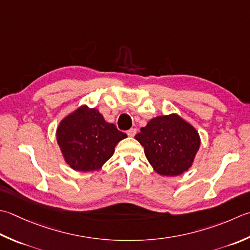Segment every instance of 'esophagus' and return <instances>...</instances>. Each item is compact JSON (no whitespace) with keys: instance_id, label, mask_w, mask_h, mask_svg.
Segmentation results:
<instances>
[{"instance_id":"obj_1","label":"esophagus","mask_w":250,"mask_h":250,"mask_svg":"<svg viewBox=\"0 0 250 250\" xmlns=\"http://www.w3.org/2000/svg\"><path fill=\"white\" fill-rule=\"evenodd\" d=\"M126 134H128V135L130 136V138H133V136L136 134V129L131 128L130 130L126 131Z\"/></svg>"}]
</instances>
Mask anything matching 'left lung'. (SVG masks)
Wrapping results in <instances>:
<instances>
[{"mask_svg":"<svg viewBox=\"0 0 250 250\" xmlns=\"http://www.w3.org/2000/svg\"><path fill=\"white\" fill-rule=\"evenodd\" d=\"M148 163L160 175L175 177L188 171L199 149L200 138L192 125L177 114L158 116L135 135Z\"/></svg>","mask_w":250,"mask_h":250,"instance_id":"8db88e82","label":"left lung"}]
</instances>
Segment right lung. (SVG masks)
I'll use <instances>...</instances> for the list:
<instances>
[{
	"instance_id": "obj_1",
	"label": "right lung",
	"mask_w": 250,
	"mask_h": 250,
	"mask_svg": "<svg viewBox=\"0 0 250 250\" xmlns=\"http://www.w3.org/2000/svg\"><path fill=\"white\" fill-rule=\"evenodd\" d=\"M126 134L106 122L101 112L83 105L66 116L56 131L57 143L70 168L95 171L115 153L116 145Z\"/></svg>"
}]
</instances>
